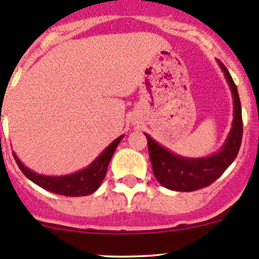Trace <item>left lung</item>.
Instances as JSON below:
<instances>
[{
  "instance_id": "1",
  "label": "left lung",
  "mask_w": 259,
  "mask_h": 259,
  "mask_svg": "<svg viewBox=\"0 0 259 259\" xmlns=\"http://www.w3.org/2000/svg\"><path fill=\"white\" fill-rule=\"evenodd\" d=\"M217 62L223 71L233 98L232 127L227 135L226 142L217 153L200 158H187L173 153L144 133L148 139L149 156L154 177L163 187L170 190L193 192L210 185L233 163L241 148L243 122L238 90L226 66L219 60H217Z\"/></svg>"
}]
</instances>
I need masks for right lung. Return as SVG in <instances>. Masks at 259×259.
<instances>
[{
	"mask_svg": "<svg viewBox=\"0 0 259 259\" xmlns=\"http://www.w3.org/2000/svg\"><path fill=\"white\" fill-rule=\"evenodd\" d=\"M122 138H124V135H120L111 144L106 146L101 151L100 155L90 165L81 169L79 171H75V173L66 174V176H44V174H38L36 171L31 170L30 168H27L18 159L15 151L14 158L16 160L18 168L25 174L26 178L37 184L38 187L44 188V189L49 190L51 193H55V194L66 195V197H82V195H89L99 189L104 178H105L108 165L110 163L111 158H113L115 149L119 145L120 140Z\"/></svg>",
	"mask_w": 259,
	"mask_h": 259,
	"instance_id": "obj_1",
	"label": "right lung"
}]
</instances>
